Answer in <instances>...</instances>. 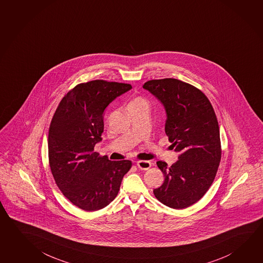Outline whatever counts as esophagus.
<instances>
[{
    "mask_svg": "<svg viewBox=\"0 0 263 263\" xmlns=\"http://www.w3.org/2000/svg\"><path fill=\"white\" fill-rule=\"evenodd\" d=\"M137 166H138L140 170L147 171L149 167H151V162L150 161H146V160H140V161L137 162Z\"/></svg>",
    "mask_w": 263,
    "mask_h": 263,
    "instance_id": "1",
    "label": "esophagus"
}]
</instances>
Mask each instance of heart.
Wrapping results in <instances>:
<instances>
[{"label":"heart","instance_id":"heart-1","mask_svg":"<svg viewBox=\"0 0 263 263\" xmlns=\"http://www.w3.org/2000/svg\"><path fill=\"white\" fill-rule=\"evenodd\" d=\"M140 105H148V103L143 97H135L134 100L129 103V107H130V106H140Z\"/></svg>","mask_w":263,"mask_h":263}]
</instances>
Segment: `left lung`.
<instances>
[{"label": "left lung", "instance_id": "8db88e82", "mask_svg": "<svg viewBox=\"0 0 263 263\" xmlns=\"http://www.w3.org/2000/svg\"><path fill=\"white\" fill-rule=\"evenodd\" d=\"M166 110L165 132L172 149L180 153L171 167L157 165L165 177L154 195L162 204L182 210L196 203L209 190L220 165V129L208 97L176 79L152 80L143 84Z\"/></svg>", "mask_w": 263, "mask_h": 263}]
</instances>
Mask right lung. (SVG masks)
<instances>
[{
	"mask_svg": "<svg viewBox=\"0 0 263 263\" xmlns=\"http://www.w3.org/2000/svg\"><path fill=\"white\" fill-rule=\"evenodd\" d=\"M130 84L96 80L78 84L63 97L48 135L49 163L63 195L85 211L104 209L120 191L132 161H111L93 151L102 141L104 111Z\"/></svg>",
	"mask_w": 263,
	"mask_h": 263,
	"instance_id": "right-lung-1",
	"label": "right lung"
}]
</instances>
